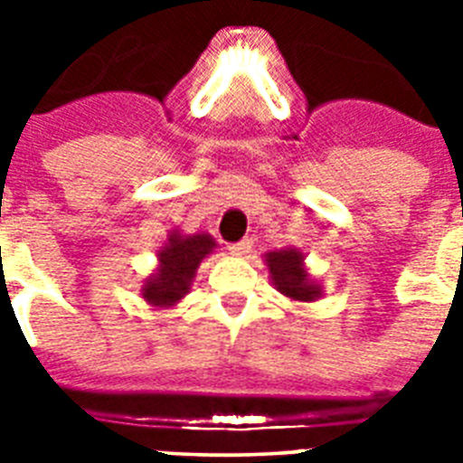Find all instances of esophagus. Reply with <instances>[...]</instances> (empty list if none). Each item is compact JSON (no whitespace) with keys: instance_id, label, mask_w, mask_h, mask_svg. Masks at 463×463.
I'll return each instance as SVG.
<instances>
[{"instance_id":"34e87169","label":"esophagus","mask_w":463,"mask_h":463,"mask_svg":"<svg viewBox=\"0 0 463 463\" xmlns=\"http://www.w3.org/2000/svg\"><path fill=\"white\" fill-rule=\"evenodd\" d=\"M250 248H252V241L243 239V241H239V243L229 245V252H232V255H236V257H243V255H248V252H250Z\"/></svg>"}]
</instances>
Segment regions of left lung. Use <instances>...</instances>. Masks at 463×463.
Here are the masks:
<instances>
[{
	"mask_svg": "<svg viewBox=\"0 0 463 463\" xmlns=\"http://www.w3.org/2000/svg\"><path fill=\"white\" fill-rule=\"evenodd\" d=\"M264 264L269 269L273 288L282 297L292 298L297 304H313L317 298L325 297V289L306 267V255L298 248H280L264 255Z\"/></svg>",
	"mask_w": 463,
	"mask_h": 463,
	"instance_id": "1",
	"label": "left lung"
}]
</instances>
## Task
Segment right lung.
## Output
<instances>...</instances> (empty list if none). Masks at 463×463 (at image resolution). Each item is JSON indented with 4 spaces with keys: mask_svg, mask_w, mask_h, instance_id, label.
Masks as SVG:
<instances>
[{
    "mask_svg": "<svg viewBox=\"0 0 463 463\" xmlns=\"http://www.w3.org/2000/svg\"><path fill=\"white\" fill-rule=\"evenodd\" d=\"M218 248L215 239L206 232L183 234L181 229H171L166 241L159 245L157 267L141 285V297L153 308H174L190 294L196 269L213 250Z\"/></svg>",
    "mask_w": 463,
    "mask_h": 463,
    "instance_id": "add662e5",
    "label": "right lung"
}]
</instances>
